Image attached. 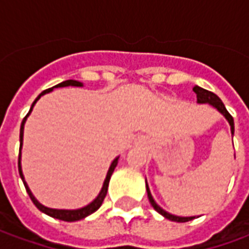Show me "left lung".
<instances>
[{
    "instance_id": "8db88e82",
    "label": "left lung",
    "mask_w": 249,
    "mask_h": 249,
    "mask_svg": "<svg viewBox=\"0 0 249 249\" xmlns=\"http://www.w3.org/2000/svg\"><path fill=\"white\" fill-rule=\"evenodd\" d=\"M194 92L196 94V98H197V103H208V105H211L213 108H216L217 111L220 112L223 117L226 118L227 122L230 123V126H231V134L233 135V132H235V124H233V118L231 117V114L227 111L226 106H224V103L221 102L220 98L217 97L216 94H213V92L208 91V90H204V89H201L199 86H195L194 89ZM146 190H147V196H148V200L151 203V206L154 207V210L157 212H159L162 216H164L166 219L171 221H178V223H186V221H190L192 219H195V217H199V216H177V215H172L170 212H167L163 210L162 207L158 206V203L154 200V197L151 195V191H150V188H148V184H147V180H146Z\"/></svg>"
}]
</instances>
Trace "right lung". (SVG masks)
Here are the masks:
<instances>
[{"label":"right lung","mask_w":249,"mask_h":249,"mask_svg":"<svg viewBox=\"0 0 249 249\" xmlns=\"http://www.w3.org/2000/svg\"><path fill=\"white\" fill-rule=\"evenodd\" d=\"M67 86H75V87H82L83 83L79 82V81H75V79H67V81H63V82L58 83L55 86H53L52 89H48V90H45L42 91L37 98H36V101L33 102L32 107H30V110H29L28 115L23 118L22 123H21V130H19V157H18V171H19V177L22 179L23 184H25V188H26V191H28L29 196L30 199L33 200V203L36 204L38 210L43 213H46L49 216L54 217V219H59V220H63V221H78V220H82L85 217H87L89 215H91L94 212L97 211L99 207L102 206L103 203V199L106 197V194H107V188H108V182H110V178H111L112 172L115 170V167L118 164V159L119 157H117L114 160L111 162L110 167H108V171H107V175H106V179H105V182H103V186L101 188V191L98 194V196L91 201V203H89L87 206L85 207H81V208H77V210H58V208H50V207H46L41 204L39 201L36 199V196L33 195V192L30 191V188H29L28 183L25 180V177H23V172H22V166H21V151H22V144H23V127H25V123H26V119L30 115V112L33 111V107L34 105L37 103V101L39 98L45 95V94H48V92L53 91L54 89H58V87H67Z\"/></svg>","instance_id":"obj_1"}]
</instances>
